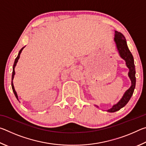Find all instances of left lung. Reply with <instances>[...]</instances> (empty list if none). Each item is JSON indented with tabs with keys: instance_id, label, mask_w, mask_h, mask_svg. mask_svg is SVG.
<instances>
[{
	"instance_id": "1",
	"label": "left lung",
	"mask_w": 146,
	"mask_h": 146,
	"mask_svg": "<svg viewBox=\"0 0 146 146\" xmlns=\"http://www.w3.org/2000/svg\"><path fill=\"white\" fill-rule=\"evenodd\" d=\"M115 42L116 44H117V49L120 56L123 60H125L127 68L129 70V72L128 73V75H129L131 80V86L129 90H127L125 91L122 99L117 104L113 106L112 108L108 110V111L110 113L117 111L120 110L123 107H124L127 104V102L130 100L131 97V96L133 95V92H134L136 84V71L134 64V59H133V56L131 53L130 52L129 49L128 48L125 36L120 32H118L116 31L115 35Z\"/></svg>"
}]
</instances>
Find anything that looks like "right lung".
I'll return each instance as SVG.
<instances>
[{"label": "right lung", "mask_w": 146, "mask_h": 146, "mask_svg": "<svg viewBox=\"0 0 146 146\" xmlns=\"http://www.w3.org/2000/svg\"><path fill=\"white\" fill-rule=\"evenodd\" d=\"M23 48H22V49H21V50H20L19 53V54H18V56H17V57L15 58V62H14L13 66V73H12V77H11V81H12V82H11V86H12V90H13V93H14V94H15V97H16V98H17V100H19V99H18V96H17V93H16L15 90V88H14V86H13V77H14L15 73V66H16V64H17V62H18V60H19V57H20V55H21V52H22V51H23Z\"/></svg>", "instance_id": "add662e5"}]
</instances>
